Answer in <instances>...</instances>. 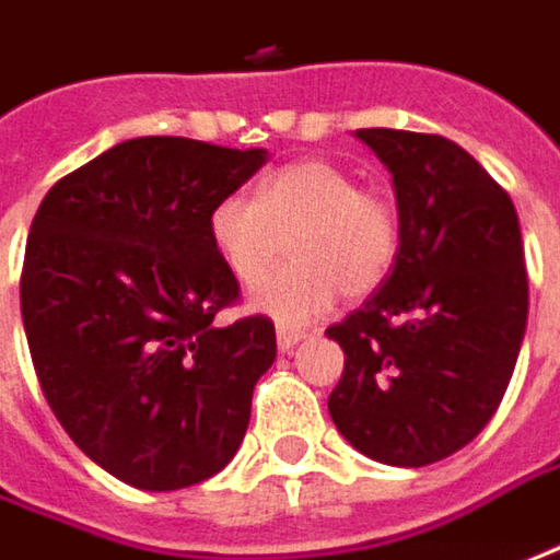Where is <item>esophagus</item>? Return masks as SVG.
I'll list each match as a JSON object with an SVG mask.
<instances>
[{
	"mask_svg": "<svg viewBox=\"0 0 560 560\" xmlns=\"http://www.w3.org/2000/svg\"><path fill=\"white\" fill-rule=\"evenodd\" d=\"M276 338H279V351L281 353H291L301 341H304V331L301 328H291L281 323L279 328H276Z\"/></svg>",
	"mask_w": 560,
	"mask_h": 560,
	"instance_id": "1",
	"label": "esophagus"
}]
</instances>
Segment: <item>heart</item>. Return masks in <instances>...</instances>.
<instances>
[{
  "label": "heart",
  "instance_id": "1",
  "mask_svg": "<svg viewBox=\"0 0 560 560\" xmlns=\"http://www.w3.org/2000/svg\"><path fill=\"white\" fill-rule=\"evenodd\" d=\"M209 241L234 279L254 284L291 234L294 262L262 279L250 306L279 323H310L341 294L363 298L398 254L392 200L331 159H298L259 184L256 200L229 194L209 209Z\"/></svg>",
  "mask_w": 560,
  "mask_h": 560
}]
</instances>
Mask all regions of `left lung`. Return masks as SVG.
Returning <instances> with one entry per match:
<instances>
[{
  "mask_svg": "<svg viewBox=\"0 0 560 560\" xmlns=\"http://www.w3.org/2000/svg\"><path fill=\"white\" fill-rule=\"evenodd\" d=\"M395 184L392 276L326 328L345 351L328 413L353 448L425 467L470 445L499 410L529 310L511 197L454 140L360 128Z\"/></svg>",
  "mask_w": 560,
  "mask_h": 560,
  "instance_id": "left-lung-1",
  "label": "left lung"
}]
</instances>
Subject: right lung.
<instances>
[{
    "label": "right lung",
    "mask_w": 560,
    "mask_h": 560,
    "mask_svg": "<svg viewBox=\"0 0 560 560\" xmlns=\"http://www.w3.org/2000/svg\"><path fill=\"white\" fill-rule=\"evenodd\" d=\"M266 150L137 137L43 197L21 269L39 388L71 442L115 479L172 492L219 474L276 360L269 316L219 326L241 284L209 241V209Z\"/></svg>",
    "instance_id": "obj_1"
}]
</instances>
